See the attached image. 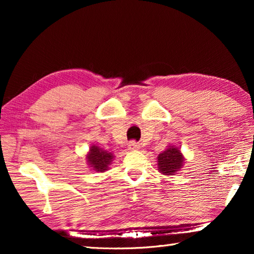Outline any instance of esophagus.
Listing matches in <instances>:
<instances>
[{"label": "esophagus", "mask_w": 254, "mask_h": 254, "mask_svg": "<svg viewBox=\"0 0 254 254\" xmlns=\"http://www.w3.org/2000/svg\"><path fill=\"white\" fill-rule=\"evenodd\" d=\"M127 148H128V150H130V151H135V150L140 149V144L136 143L135 141H131V142L128 143Z\"/></svg>", "instance_id": "esophagus-1"}]
</instances>
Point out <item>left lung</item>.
Listing matches in <instances>:
<instances>
[{
  "label": "left lung",
  "mask_w": 254,
  "mask_h": 254,
  "mask_svg": "<svg viewBox=\"0 0 254 254\" xmlns=\"http://www.w3.org/2000/svg\"><path fill=\"white\" fill-rule=\"evenodd\" d=\"M157 160L159 173L165 176H174L182 170L185 157L180 148L175 144H169L165 151L159 153Z\"/></svg>",
  "instance_id": "1"
}]
</instances>
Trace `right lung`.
Wrapping results in <instances>:
<instances>
[{
  "mask_svg": "<svg viewBox=\"0 0 254 254\" xmlns=\"http://www.w3.org/2000/svg\"><path fill=\"white\" fill-rule=\"evenodd\" d=\"M114 154L104 150L97 144H93L89 147L87 154H86V162L93 171L96 173H105L110 169V165L113 161Z\"/></svg>",
  "mask_w": 254,
  "mask_h": 254,
  "instance_id": "obj_1",
  "label": "right lung"
}]
</instances>
